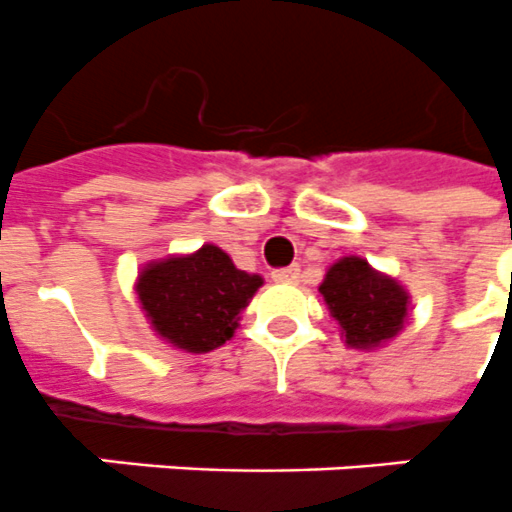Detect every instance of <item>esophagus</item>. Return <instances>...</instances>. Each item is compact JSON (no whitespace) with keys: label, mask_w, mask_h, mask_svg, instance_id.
Listing matches in <instances>:
<instances>
[{"label":"esophagus","mask_w":512,"mask_h":512,"mask_svg":"<svg viewBox=\"0 0 512 512\" xmlns=\"http://www.w3.org/2000/svg\"><path fill=\"white\" fill-rule=\"evenodd\" d=\"M273 281H278V284H297V281H299V265H289V268L273 270Z\"/></svg>","instance_id":"esophagus-1"}]
</instances>
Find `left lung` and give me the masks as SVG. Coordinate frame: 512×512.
Returning <instances> with one entry per match:
<instances>
[{
  "mask_svg": "<svg viewBox=\"0 0 512 512\" xmlns=\"http://www.w3.org/2000/svg\"><path fill=\"white\" fill-rule=\"evenodd\" d=\"M321 294L350 347L371 350L389 342L405 323L407 292L360 260L344 257L328 268Z\"/></svg>",
  "mask_w": 512,
  "mask_h": 512,
  "instance_id": "obj_1",
  "label": "left lung"
}]
</instances>
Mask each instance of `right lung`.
<instances>
[{
	"label": "right lung",
	"instance_id": "right-lung-1",
	"mask_svg": "<svg viewBox=\"0 0 512 512\" xmlns=\"http://www.w3.org/2000/svg\"><path fill=\"white\" fill-rule=\"evenodd\" d=\"M263 278L244 273L215 244L194 255L168 257L141 270V307L157 334L186 352H210L226 344L239 326V313Z\"/></svg>",
	"mask_w": 512,
	"mask_h": 512
}]
</instances>
